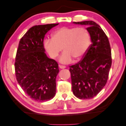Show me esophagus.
<instances>
[{
	"instance_id": "1",
	"label": "esophagus",
	"mask_w": 126,
	"mask_h": 126,
	"mask_svg": "<svg viewBox=\"0 0 126 126\" xmlns=\"http://www.w3.org/2000/svg\"><path fill=\"white\" fill-rule=\"evenodd\" d=\"M59 67H60V69H65L66 67L65 65H60Z\"/></svg>"
}]
</instances>
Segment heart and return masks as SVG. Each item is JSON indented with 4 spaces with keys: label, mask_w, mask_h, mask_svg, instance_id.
Masks as SVG:
<instances>
[{
    "label": "heart",
    "mask_w": 126,
    "mask_h": 126,
    "mask_svg": "<svg viewBox=\"0 0 126 126\" xmlns=\"http://www.w3.org/2000/svg\"><path fill=\"white\" fill-rule=\"evenodd\" d=\"M90 35L83 27H63L53 32L52 38L44 40V46L52 59L57 58L62 50L64 52L59 60L67 63L74 58L78 60L82 58L90 44Z\"/></svg>",
    "instance_id": "b5f03b06"
}]
</instances>
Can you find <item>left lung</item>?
Masks as SVG:
<instances>
[{"label": "left lung", "instance_id": "obj_1", "mask_svg": "<svg viewBox=\"0 0 126 126\" xmlns=\"http://www.w3.org/2000/svg\"><path fill=\"white\" fill-rule=\"evenodd\" d=\"M73 23L87 25L92 43L81 60L69 66L72 91L79 99H90L107 82L112 63L111 48L108 36L94 21Z\"/></svg>", "mask_w": 126, "mask_h": 126}]
</instances>
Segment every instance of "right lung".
Instances as JSON below:
<instances>
[{
    "mask_svg": "<svg viewBox=\"0 0 126 126\" xmlns=\"http://www.w3.org/2000/svg\"><path fill=\"white\" fill-rule=\"evenodd\" d=\"M58 25L32 26L19 42L15 63L16 79L23 91L37 101L52 99L56 91L59 65L46 55L43 40L48 31Z\"/></svg>",
    "mask_w": 126,
    "mask_h": 126,
    "instance_id": "1",
    "label": "right lung"
}]
</instances>
